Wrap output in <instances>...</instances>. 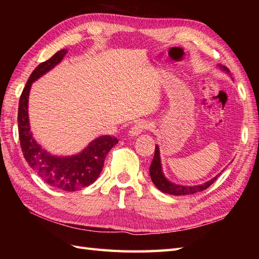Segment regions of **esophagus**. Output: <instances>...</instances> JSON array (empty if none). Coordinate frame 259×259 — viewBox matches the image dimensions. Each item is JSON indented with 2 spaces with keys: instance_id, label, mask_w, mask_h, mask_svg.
Returning a JSON list of instances; mask_svg holds the SVG:
<instances>
[{
  "instance_id": "1",
  "label": "esophagus",
  "mask_w": 259,
  "mask_h": 259,
  "mask_svg": "<svg viewBox=\"0 0 259 259\" xmlns=\"http://www.w3.org/2000/svg\"><path fill=\"white\" fill-rule=\"evenodd\" d=\"M148 128H149V123H148L147 121H139V122H137L133 126H131L129 130V135L131 137L139 136L142 131L147 130Z\"/></svg>"
}]
</instances>
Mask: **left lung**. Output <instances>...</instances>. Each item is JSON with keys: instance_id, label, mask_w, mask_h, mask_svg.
<instances>
[{"instance_id": "left-lung-1", "label": "left lung", "mask_w": 259, "mask_h": 259, "mask_svg": "<svg viewBox=\"0 0 259 259\" xmlns=\"http://www.w3.org/2000/svg\"><path fill=\"white\" fill-rule=\"evenodd\" d=\"M221 68L225 71L229 72V70L225 67ZM221 175V174H219ZM219 175H217L216 177L212 178L211 180L207 181V183L202 184V185H198V186H180V185H176L171 181H169L166 177L163 176L162 172V167H161V160H160V151H159V147L156 146V150H155V156H153L152 162L150 164V177L152 183L155 184L157 188L164 192V194H169V195H175V196H181V195H192L196 194V192H199L207 189L209 186L213 184V181L217 179Z\"/></svg>"}]
</instances>
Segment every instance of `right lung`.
<instances>
[{"mask_svg":"<svg viewBox=\"0 0 259 259\" xmlns=\"http://www.w3.org/2000/svg\"><path fill=\"white\" fill-rule=\"evenodd\" d=\"M67 52V49L58 51L53 57L40 63L33 70L20 97L18 124L22 152L26 162L38 177L54 189L75 191L95 183L102 171L104 159L110 149L118 144V139L110 136H101L91 141L89 146L78 155L58 157L42 149L33 138L27 112L31 85L60 63Z\"/></svg>","mask_w":259,"mask_h":259,"instance_id":"right-lung-1","label":"right lung"}]
</instances>
